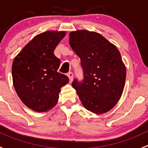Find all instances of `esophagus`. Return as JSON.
I'll use <instances>...</instances> for the list:
<instances>
[{
  "label": "esophagus",
  "instance_id": "34e87169",
  "mask_svg": "<svg viewBox=\"0 0 148 148\" xmlns=\"http://www.w3.org/2000/svg\"><path fill=\"white\" fill-rule=\"evenodd\" d=\"M67 77H68V78L69 79L70 82H71L73 80V78H74V74H73V73L69 72L68 74H67Z\"/></svg>",
  "mask_w": 148,
  "mask_h": 148
}]
</instances>
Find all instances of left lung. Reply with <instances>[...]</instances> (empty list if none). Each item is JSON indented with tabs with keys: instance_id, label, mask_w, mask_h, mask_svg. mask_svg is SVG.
I'll list each match as a JSON object with an SVG mask.
<instances>
[{
	"instance_id": "left-lung-1",
	"label": "left lung",
	"mask_w": 148,
	"mask_h": 148,
	"mask_svg": "<svg viewBox=\"0 0 148 148\" xmlns=\"http://www.w3.org/2000/svg\"><path fill=\"white\" fill-rule=\"evenodd\" d=\"M69 45L84 70L83 82H72L82 104L96 114L107 112L120 100L126 79L118 49L99 33L86 30L70 32Z\"/></svg>"
}]
</instances>
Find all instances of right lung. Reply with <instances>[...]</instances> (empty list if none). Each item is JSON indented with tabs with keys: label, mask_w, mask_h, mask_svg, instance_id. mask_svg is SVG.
<instances>
[{
	"label": "right lung",
	"mask_w": 148,
	"mask_h": 148,
	"mask_svg": "<svg viewBox=\"0 0 148 148\" xmlns=\"http://www.w3.org/2000/svg\"><path fill=\"white\" fill-rule=\"evenodd\" d=\"M66 31H47L36 36L15 57L12 65L14 89L23 104L37 112L53 108L61 88L69 82L58 72L60 59L53 51Z\"/></svg>",
	"instance_id": "obj_1"
}]
</instances>
